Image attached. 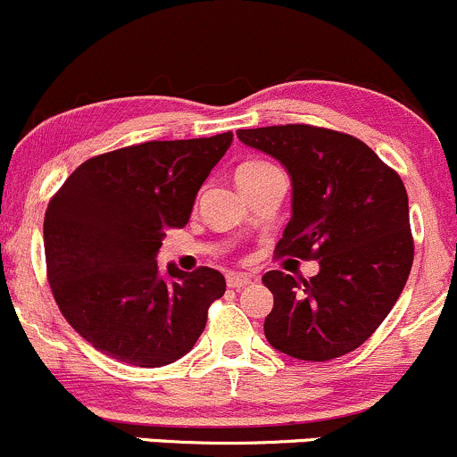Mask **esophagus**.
Wrapping results in <instances>:
<instances>
[{
  "mask_svg": "<svg viewBox=\"0 0 457 457\" xmlns=\"http://www.w3.org/2000/svg\"><path fill=\"white\" fill-rule=\"evenodd\" d=\"M253 281H254V278L253 277H246V274H228V277H227V286L233 287V289L246 287Z\"/></svg>",
  "mask_w": 457,
  "mask_h": 457,
  "instance_id": "1",
  "label": "esophagus"
}]
</instances>
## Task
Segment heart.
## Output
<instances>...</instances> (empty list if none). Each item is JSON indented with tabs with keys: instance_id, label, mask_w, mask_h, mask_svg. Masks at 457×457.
I'll use <instances>...</instances> for the list:
<instances>
[{
	"instance_id": "b5f03b06",
	"label": "heart",
	"mask_w": 457,
	"mask_h": 457,
	"mask_svg": "<svg viewBox=\"0 0 457 457\" xmlns=\"http://www.w3.org/2000/svg\"><path fill=\"white\" fill-rule=\"evenodd\" d=\"M274 165L268 163V161H246L237 168V183H246L250 179H257L263 171L272 170Z\"/></svg>"
}]
</instances>
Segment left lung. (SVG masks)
Segmentation results:
<instances>
[{
    "mask_svg": "<svg viewBox=\"0 0 457 457\" xmlns=\"http://www.w3.org/2000/svg\"><path fill=\"white\" fill-rule=\"evenodd\" d=\"M237 137L292 176V218L274 254L320 262L312 278L263 274L274 294L268 342L305 361L355 351L395 307L414 262L403 180L346 132L286 124Z\"/></svg>",
    "mask_w": 457,
    "mask_h": 457,
    "instance_id": "left-lung-1",
    "label": "left lung"
}]
</instances>
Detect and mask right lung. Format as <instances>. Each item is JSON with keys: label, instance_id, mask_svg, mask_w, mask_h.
<instances>
[{"label": "right lung", "instance_id": "right-lung-1", "mask_svg": "<svg viewBox=\"0 0 457 457\" xmlns=\"http://www.w3.org/2000/svg\"><path fill=\"white\" fill-rule=\"evenodd\" d=\"M233 132L145 141L91 156L52 195L43 222L54 301L89 345L117 361L159 368L194 348L224 277L168 268L156 253L165 228L187 224L200 185Z\"/></svg>", "mask_w": 457, "mask_h": 457}]
</instances>
